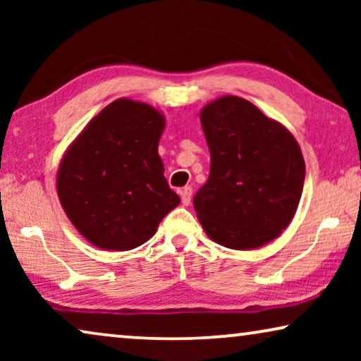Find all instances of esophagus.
<instances>
[{
  "instance_id": "obj_1",
  "label": "esophagus",
  "mask_w": 361,
  "mask_h": 361,
  "mask_svg": "<svg viewBox=\"0 0 361 361\" xmlns=\"http://www.w3.org/2000/svg\"><path fill=\"white\" fill-rule=\"evenodd\" d=\"M180 200H182V205H190V200H192V189L190 187H184L180 192Z\"/></svg>"
}]
</instances>
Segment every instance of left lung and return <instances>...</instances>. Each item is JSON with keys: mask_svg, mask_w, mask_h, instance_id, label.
Returning <instances> with one entry per match:
<instances>
[{"mask_svg": "<svg viewBox=\"0 0 361 361\" xmlns=\"http://www.w3.org/2000/svg\"><path fill=\"white\" fill-rule=\"evenodd\" d=\"M200 123L210 176L194 195V209L205 233L231 250H255L278 238L302 195L305 164L295 137L235 95L207 103Z\"/></svg>", "mask_w": 361, "mask_h": 361, "instance_id": "8db88e82", "label": "left lung"}]
</instances>
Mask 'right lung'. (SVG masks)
Segmentation results:
<instances>
[{"mask_svg":"<svg viewBox=\"0 0 361 361\" xmlns=\"http://www.w3.org/2000/svg\"><path fill=\"white\" fill-rule=\"evenodd\" d=\"M164 115L118 98L63 152L57 195L68 220L93 246L128 251L146 243L180 204L157 152Z\"/></svg>","mask_w":361,"mask_h":361,"instance_id":"add662e5","label":"right lung"}]
</instances>
